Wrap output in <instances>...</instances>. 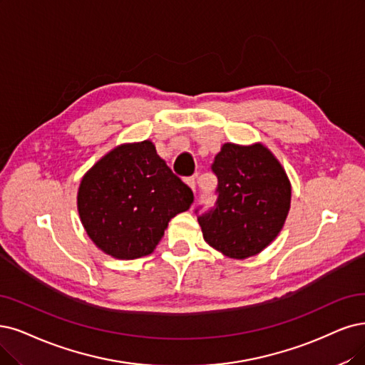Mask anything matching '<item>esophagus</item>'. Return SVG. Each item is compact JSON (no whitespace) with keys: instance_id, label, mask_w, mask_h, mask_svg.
Here are the masks:
<instances>
[{"instance_id":"esophagus-1","label":"esophagus","mask_w":365,"mask_h":365,"mask_svg":"<svg viewBox=\"0 0 365 365\" xmlns=\"http://www.w3.org/2000/svg\"><path fill=\"white\" fill-rule=\"evenodd\" d=\"M185 183H186L187 186H190V187H191V190H192V192H195V180H194L192 178H190V179H186V180H185Z\"/></svg>"}]
</instances>
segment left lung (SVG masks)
<instances>
[{"label": "left lung", "mask_w": 365, "mask_h": 365, "mask_svg": "<svg viewBox=\"0 0 365 365\" xmlns=\"http://www.w3.org/2000/svg\"><path fill=\"white\" fill-rule=\"evenodd\" d=\"M212 171L218 178V200L198 217L205 240L230 259L257 255L279 235L290 210L284 167L262 143H225Z\"/></svg>", "instance_id": "obj_1"}]
</instances>
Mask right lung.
<instances>
[{"label":"right lung","mask_w":365,"mask_h":365,"mask_svg":"<svg viewBox=\"0 0 365 365\" xmlns=\"http://www.w3.org/2000/svg\"><path fill=\"white\" fill-rule=\"evenodd\" d=\"M192 201V191L150 140L114 147L84 174L76 195L79 220L93 244L120 260L152 254L171 218Z\"/></svg>","instance_id":"1"}]
</instances>
